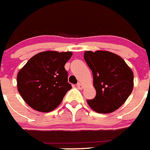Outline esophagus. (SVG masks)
I'll return each mask as SVG.
<instances>
[{
  "label": "esophagus",
  "mask_w": 150,
  "mask_h": 150,
  "mask_svg": "<svg viewBox=\"0 0 150 150\" xmlns=\"http://www.w3.org/2000/svg\"><path fill=\"white\" fill-rule=\"evenodd\" d=\"M76 87H77V88H78V89H82L83 88L82 83H78L76 84Z\"/></svg>",
  "instance_id": "obj_1"
}]
</instances>
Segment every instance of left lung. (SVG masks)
I'll list each match as a JSON object with an SVG mask.
<instances>
[{
  "mask_svg": "<svg viewBox=\"0 0 150 150\" xmlns=\"http://www.w3.org/2000/svg\"><path fill=\"white\" fill-rule=\"evenodd\" d=\"M84 60L91 69L96 96L87 104L98 113L113 112L133 89V73L122 58L108 51H86Z\"/></svg>",
  "mask_w": 150,
  "mask_h": 150,
  "instance_id": "left-lung-1",
  "label": "left lung"
}]
</instances>
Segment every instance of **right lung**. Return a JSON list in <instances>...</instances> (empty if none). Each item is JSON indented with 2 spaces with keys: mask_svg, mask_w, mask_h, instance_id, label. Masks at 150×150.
Returning a JSON list of instances; mask_svg holds the SVG:
<instances>
[{
  "mask_svg": "<svg viewBox=\"0 0 150 150\" xmlns=\"http://www.w3.org/2000/svg\"><path fill=\"white\" fill-rule=\"evenodd\" d=\"M71 52L45 51L35 55L17 76L19 94L30 107L41 112L54 110L71 89L66 63Z\"/></svg>",
  "mask_w": 150,
  "mask_h": 150,
  "instance_id": "obj_1",
  "label": "right lung"
}]
</instances>
